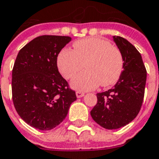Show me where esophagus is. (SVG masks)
Instances as JSON below:
<instances>
[{
    "mask_svg": "<svg viewBox=\"0 0 159 159\" xmlns=\"http://www.w3.org/2000/svg\"><path fill=\"white\" fill-rule=\"evenodd\" d=\"M76 95L77 98H82L84 96V93H82V92L77 91V92H76Z\"/></svg>",
    "mask_w": 159,
    "mask_h": 159,
    "instance_id": "esophagus-1",
    "label": "esophagus"
}]
</instances>
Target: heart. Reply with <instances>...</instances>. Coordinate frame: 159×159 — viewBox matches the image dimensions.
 Instances as JSON below:
<instances>
[{"mask_svg":"<svg viewBox=\"0 0 159 159\" xmlns=\"http://www.w3.org/2000/svg\"><path fill=\"white\" fill-rule=\"evenodd\" d=\"M73 50L64 49L57 57V66L62 76L71 79L85 63L87 70L72 80L71 87L78 91H89L101 84L115 85L124 70V58L119 48L109 40L89 37L75 41Z\"/></svg>","mask_w":159,"mask_h":159,"instance_id":"obj_1","label":"heart"}]
</instances>
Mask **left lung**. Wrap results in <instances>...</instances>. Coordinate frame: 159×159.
Returning a JSON list of instances; mask_svg holds the SVG:
<instances>
[{"label": "left lung", "mask_w": 159, "mask_h": 159, "mask_svg": "<svg viewBox=\"0 0 159 159\" xmlns=\"http://www.w3.org/2000/svg\"><path fill=\"white\" fill-rule=\"evenodd\" d=\"M113 39L123 55L124 70L113 89L97 93V104L90 113L95 122L108 130L125 126L136 118L143 102L147 80V70L136 47L124 38Z\"/></svg>", "instance_id": "1"}]
</instances>
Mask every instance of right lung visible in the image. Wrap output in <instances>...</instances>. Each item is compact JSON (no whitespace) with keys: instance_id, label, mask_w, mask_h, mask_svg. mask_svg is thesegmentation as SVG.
Instances as JSON below:
<instances>
[{"instance_id":"1","label":"right lung","mask_w":159,"mask_h":159,"mask_svg":"<svg viewBox=\"0 0 159 159\" xmlns=\"http://www.w3.org/2000/svg\"><path fill=\"white\" fill-rule=\"evenodd\" d=\"M70 40L68 36L42 35L17 54L12 69V100L17 114L32 127L55 128L76 99L57 67L59 53Z\"/></svg>"}]
</instances>
